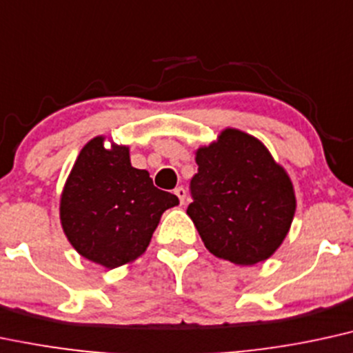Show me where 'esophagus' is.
<instances>
[{
  "mask_svg": "<svg viewBox=\"0 0 353 353\" xmlns=\"http://www.w3.org/2000/svg\"><path fill=\"white\" fill-rule=\"evenodd\" d=\"M174 194H176L177 197H179V202L181 203L185 202V197H188V190H185L184 188H176V189H174Z\"/></svg>",
  "mask_w": 353,
  "mask_h": 353,
  "instance_id": "obj_1",
  "label": "esophagus"
}]
</instances>
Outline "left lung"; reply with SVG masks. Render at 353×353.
Returning <instances> with one entry per match:
<instances>
[{
  "label": "left lung",
  "mask_w": 353,
  "mask_h": 353,
  "mask_svg": "<svg viewBox=\"0 0 353 353\" xmlns=\"http://www.w3.org/2000/svg\"><path fill=\"white\" fill-rule=\"evenodd\" d=\"M195 161L188 215L205 248L241 266L270 258L296 210L286 171L256 138L230 128L201 148Z\"/></svg>",
  "instance_id": "obj_1"
}]
</instances>
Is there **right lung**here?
Listing matches in <instances>:
<instances>
[{"label": "right lung", "instance_id": "add662e5", "mask_svg": "<svg viewBox=\"0 0 353 353\" xmlns=\"http://www.w3.org/2000/svg\"><path fill=\"white\" fill-rule=\"evenodd\" d=\"M179 199L152 184L150 172L130 163L126 146L105 150L103 138L83 146L61 199L67 239L83 258L117 268L150 245L164 210Z\"/></svg>", "mask_w": 353, "mask_h": 353}]
</instances>
